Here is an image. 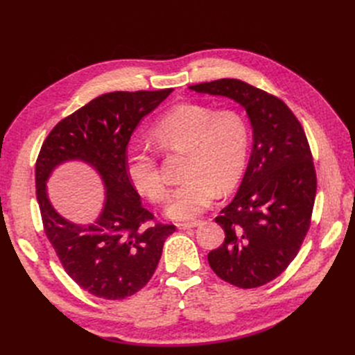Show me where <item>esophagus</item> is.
Listing matches in <instances>:
<instances>
[{
	"label": "esophagus",
	"mask_w": 355,
	"mask_h": 355,
	"mask_svg": "<svg viewBox=\"0 0 355 355\" xmlns=\"http://www.w3.org/2000/svg\"><path fill=\"white\" fill-rule=\"evenodd\" d=\"M201 223V220H194V222H180V223H176V227L179 230H189V228H196L198 227V225Z\"/></svg>",
	"instance_id": "esophagus-1"
}]
</instances>
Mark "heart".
Segmentation results:
<instances>
[{"instance_id": "obj_1", "label": "heart", "mask_w": 355, "mask_h": 355, "mask_svg": "<svg viewBox=\"0 0 355 355\" xmlns=\"http://www.w3.org/2000/svg\"><path fill=\"white\" fill-rule=\"evenodd\" d=\"M155 144L166 151H187L182 176L171 192L166 214L188 220L206 210L216 192L232 189L240 180L249 154V127L234 111H216L202 103H180L167 111L153 128ZM133 187L154 202L166 198L167 182L157 159L146 149L125 157Z\"/></svg>"}]
</instances>
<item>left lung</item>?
<instances>
[{"mask_svg": "<svg viewBox=\"0 0 355 355\" xmlns=\"http://www.w3.org/2000/svg\"><path fill=\"white\" fill-rule=\"evenodd\" d=\"M245 110L252 154L234 200L214 219L225 241L207 256L222 280L241 288L266 284L295 259L309 230L317 178L304 128L287 105L241 80L188 87Z\"/></svg>", "mask_w": 355, "mask_h": 355, "instance_id": "obj_1", "label": "left lung"}]
</instances>
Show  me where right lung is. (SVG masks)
Here are the masks:
<instances>
[{
    "mask_svg": "<svg viewBox=\"0 0 355 355\" xmlns=\"http://www.w3.org/2000/svg\"><path fill=\"white\" fill-rule=\"evenodd\" d=\"M171 92L101 94L62 120L41 146L35 185L46 235L68 275L98 297L118 300L139 292L175 231V225H148L153 213L142 206L125 171L127 145L137 124ZM72 160L94 169L105 189L101 213L92 224L63 218L48 197L52 171Z\"/></svg>",
    "mask_w": 355,
    "mask_h": 355,
    "instance_id": "add662e5",
    "label": "right lung"
}]
</instances>
